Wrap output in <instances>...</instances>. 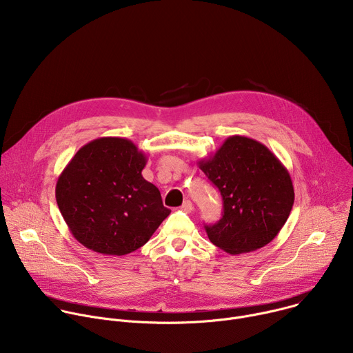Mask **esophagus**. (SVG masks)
Masks as SVG:
<instances>
[{"mask_svg": "<svg viewBox=\"0 0 353 353\" xmlns=\"http://www.w3.org/2000/svg\"><path fill=\"white\" fill-rule=\"evenodd\" d=\"M192 208H194V207H192V204H191V201H190V199H185L184 203H183V205L180 207V210H181V211H184V212H191V211H192Z\"/></svg>", "mask_w": 353, "mask_h": 353, "instance_id": "1", "label": "esophagus"}]
</instances>
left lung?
<instances>
[{
	"label": "left lung",
	"mask_w": 353,
	"mask_h": 353,
	"mask_svg": "<svg viewBox=\"0 0 353 353\" xmlns=\"http://www.w3.org/2000/svg\"><path fill=\"white\" fill-rule=\"evenodd\" d=\"M198 166L223 199L222 218L205 225L216 247L241 254L275 239L289 218L294 191L288 169L265 145L233 135Z\"/></svg>",
	"instance_id": "obj_1"
}]
</instances>
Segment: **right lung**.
<instances>
[{"label": "right lung", "mask_w": 353, "mask_h": 353, "mask_svg": "<svg viewBox=\"0 0 353 353\" xmlns=\"http://www.w3.org/2000/svg\"><path fill=\"white\" fill-rule=\"evenodd\" d=\"M148 162L137 145L102 137L83 145L56 185L59 210L72 236L105 256L142 247L169 216L161 191L142 177Z\"/></svg>", "instance_id": "add662e5"}]
</instances>
